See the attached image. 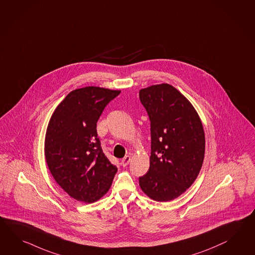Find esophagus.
Masks as SVG:
<instances>
[{
	"label": "esophagus",
	"mask_w": 255,
	"mask_h": 255,
	"mask_svg": "<svg viewBox=\"0 0 255 255\" xmlns=\"http://www.w3.org/2000/svg\"><path fill=\"white\" fill-rule=\"evenodd\" d=\"M130 155H126L125 156V158H123L122 159V166H124V167H126V166H128V164L130 163Z\"/></svg>",
	"instance_id": "esophagus-1"
}]
</instances>
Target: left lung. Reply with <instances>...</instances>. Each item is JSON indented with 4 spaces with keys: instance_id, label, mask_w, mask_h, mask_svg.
I'll return each mask as SVG.
<instances>
[{
    "instance_id": "obj_1",
    "label": "left lung",
    "mask_w": 255,
    "mask_h": 255,
    "mask_svg": "<svg viewBox=\"0 0 255 255\" xmlns=\"http://www.w3.org/2000/svg\"><path fill=\"white\" fill-rule=\"evenodd\" d=\"M139 98L151 125L150 167L139 185L149 198L168 202L198 176L205 157L204 127L192 103L171 85L143 88Z\"/></svg>"
}]
</instances>
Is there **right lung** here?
Masks as SVG:
<instances>
[{
	"label": "right lung",
	"mask_w": 255,
	"mask_h": 255,
	"mask_svg": "<svg viewBox=\"0 0 255 255\" xmlns=\"http://www.w3.org/2000/svg\"><path fill=\"white\" fill-rule=\"evenodd\" d=\"M120 90L100 87L73 90L57 106L45 136V158L57 183L72 198L94 203L112 186L118 168L104 155L97 123Z\"/></svg>",
	"instance_id": "right-lung-1"
}]
</instances>
